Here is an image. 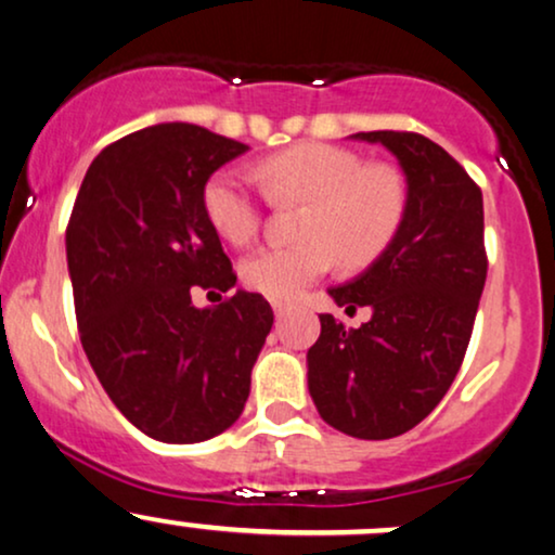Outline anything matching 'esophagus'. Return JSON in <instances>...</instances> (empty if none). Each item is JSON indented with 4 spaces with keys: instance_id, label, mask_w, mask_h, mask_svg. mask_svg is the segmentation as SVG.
Returning a JSON list of instances; mask_svg holds the SVG:
<instances>
[{
    "instance_id": "obj_1",
    "label": "esophagus",
    "mask_w": 555,
    "mask_h": 555,
    "mask_svg": "<svg viewBox=\"0 0 555 555\" xmlns=\"http://www.w3.org/2000/svg\"><path fill=\"white\" fill-rule=\"evenodd\" d=\"M288 309H291V304H285V300H272V311H275V317H283Z\"/></svg>"
}]
</instances>
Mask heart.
Wrapping results in <instances>:
<instances>
[{
    "label": "heart",
    "instance_id": "1",
    "mask_svg": "<svg viewBox=\"0 0 555 555\" xmlns=\"http://www.w3.org/2000/svg\"><path fill=\"white\" fill-rule=\"evenodd\" d=\"M275 201L306 203L300 244L262 246L242 262V280L267 298H293L330 270L367 264L386 249L403 216V184L388 167H362L358 156L330 143H296L259 164ZM203 214L231 244H246L259 229V203L231 169L210 175Z\"/></svg>",
    "mask_w": 555,
    "mask_h": 555
}]
</instances>
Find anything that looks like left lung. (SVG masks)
<instances>
[{"label": "left lung", "instance_id": "left-lung-1", "mask_svg": "<svg viewBox=\"0 0 555 555\" xmlns=\"http://www.w3.org/2000/svg\"><path fill=\"white\" fill-rule=\"evenodd\" d=\"M406 177V203L386 249L358 278L330 288L347 313L371 321L345 330L319 313L306 354L309 393L321 420L360 440H388L416 427L461 371L478 298L487 283L483 197L453 156L420 133L371 131Z\"/></svg>", "mask_w": 555, "mask_h": 555}]
</instances>
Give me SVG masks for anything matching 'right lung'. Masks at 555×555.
<instances>
[{"mask_svg": "<svg viewBox=\"0 0 555 555\" xmlns=\"http://www.w3.org/2000/svg\"><path fill=\"white\" fill-rule=\"evenodd\" d=\"M246 152L193 122L149 126L102 149L68 218L81 347L120 414L159 442L210 440L238 420L275 319L259 293L193 304L236 285L203 188Z\"/></svg>", "mask_w": 555, "mask_h": 555, "instance_id": "1", "label": "right lung"}]
</instances>
